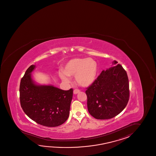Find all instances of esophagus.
Listing matches in <instances>:
<instances>
[{
	"label": "esophagus",
	"instance_id": "34e87169",
	"mask_svg": "<svg viewBox=\"0 0 156 156\" xmlns=\"http://www.w3.org/2000/svg\"><path fill=\"white\" fill-rule=\"evenodd\" d=\"M80 92V90H79L75 89V90L73 91V93H74V94H78Z\"/></svg>",
	"mask_w": 156,
	"mask_h": 156
}]
</instances>
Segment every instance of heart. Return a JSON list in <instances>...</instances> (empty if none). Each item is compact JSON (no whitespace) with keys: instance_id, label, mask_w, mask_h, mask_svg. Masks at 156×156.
Returning <instances> with one entry per match:
<instances>
[{"instance_id":"b5f03b06","label":"heart","mask_w":156,"mask_h":156,"mask_svg":"<svg viewBox=\"0 0 156 156\" xmlns=\"http://www.w3.org/2000/svg\"><path fill=\"white\" fill-rule=\"evenodd\" d=\"M98 72L97 62L91 58H74L65 65L63 72L59 76L64 82H70L69 76H75L76 83L87 87L95 82Z\"/></svg>"}]
</instances>
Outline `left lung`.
<instances>
[{
    "label": "left lung",
    "instance_id": "1",
    "mask_svg": "<svg viewBox=\"0 0 156 156\" xmlns=\"http://www.w3.org/2000/svg\"><path fill=\"white\" fill-rule=\"evenodd\" d=\"M113 64L114 66L103 70L86 91L88 112L98 119L115 117L125 108L129 100L127 73L117 61Z\"/></svg>",
    "mask_w": 156,
    "mask_h": 156
}]
</instances>
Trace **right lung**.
I'll use <instances>...</instances> for the list:
<instances>
[{
  "instance_id": "right-lung-1",
  "label": "right lung",
  "mask_w": 156,
  "mask_h": 156,
  "mask_svg": "<svg viewBox=\"0 0 156 156\" xmlns=\"http://www.w3.org/2000/svg\"><path fill=\"white\" fill-rule=\"evenodd\" d=\"M35 67L31 65L21 80V106L29 118L39 125L51 127L61 125L68 118L73 90L64 91L53 86L35 84L31 77Z\"/></svg>"
}]
</instances>
